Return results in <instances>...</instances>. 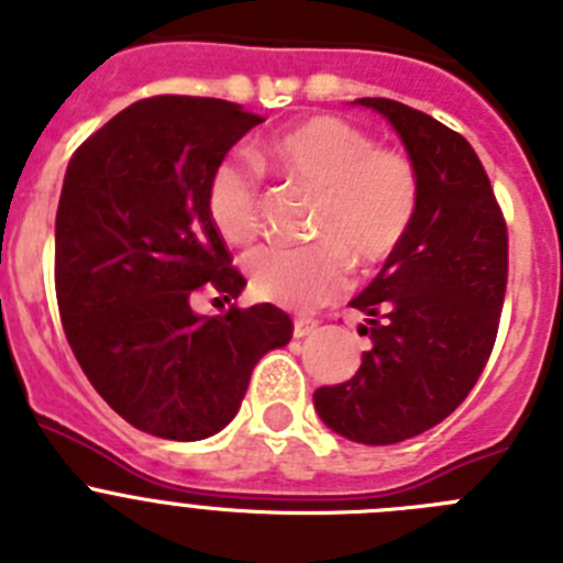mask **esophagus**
Here are the masks:
<instances>
[{
  "label": "esophagus",
  "instance_id": "34e87169",
  "mask_svg": "<svg viewBox=\"0 0 563 563\" xmlns=\"http://www.w3.org/2000/svg\"><path fill=\"white\" fill-rule=\"evenodd\" d=\"M316 330H318V321H312V318H296V321H292V335L296 338H307Z\"/></svg>",
  "mask_w": 563,
  "mask_h": 563
}]
</instances>
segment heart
<instances>
[{
  "label": "heart",
  "instance_id": "1",
  "mask_svg": "<svg viewBox=\"0 0 563 563\" xmlns=\"http://www.w3.org/2000/svg\"><path fill=\"white\" fill-rule=\"evenodd\" d=\"M258 161L316 191L307 233L312 245H265L245 258L253 296L307 310L335 296L355 267L383 265L409 233L420 202L415 163L400 148L335 114H310L276 132ZM206 211L228 245H247L262 228L256 174L222 161L206 180Z\"/></svg>",
  "mask_w": 563,
  "mask_h": 563
}]
</instances>
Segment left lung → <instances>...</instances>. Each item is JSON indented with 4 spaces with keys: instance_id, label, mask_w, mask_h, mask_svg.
Listing matches in <instances>:
<instances>
[{
    "instance_id": "obj_1",
    "label": "left lung",
    "mask_w": 563,
    "mask_h": 563,
    "mask_svg": "<svg viewBox=\"0 0 563 563\" xmlns=\"http://www.w3.org/2000/svg\"><path fill=\"white\" fill-rule=\"evenodd\" d=\"M400 134L420 180L402 245L350 301L372 338L361 369L312 395L335 434L395 445L434 429L474 389L507 287V228L479 157L454 129L389 98H357Z\"/></svg>"
}]
</instances>
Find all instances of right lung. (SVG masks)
<instances>
[{"instance_id": "1", "label": "right lung", "mask_w": 563, "mask_h": 563, "mask_svg": "<svg viewBox=\"0 0 563 563\" xmlns=\"http://www.w3.org/2000/svg\"><path fill=\"white\" fill-rule=\"evenodd\" d=\"M256 123L258 114L220 98H146L87 137L64 174V332L98 395L163 440L225 429L258 357L292 338L290 316L273 305L191 310L200 287L231 301L247 285L208 220L206 180Z\"/></svg>"}]
</instances>
